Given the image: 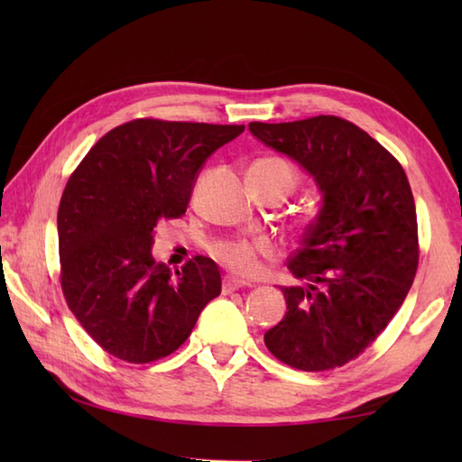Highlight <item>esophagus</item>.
<instances>
[{
	"label": "esophagus",
	"mask_w": 462,
	"mask_h": 462,
	"mask_svg": "<svg viewBox=\"0 0 462 462\" xmlns=\"http://www.w3.org/2000/svg\"><path fill=\"white\" fill-rule=\"evenodd\" d=\"M246 286H250V283L244 282V280H238V278H226L224 283H222V291H224V293H232V291H236V290H240V288H246Z\"/></svg>",
	"instance_id": "obj_1"
}]
</instances>
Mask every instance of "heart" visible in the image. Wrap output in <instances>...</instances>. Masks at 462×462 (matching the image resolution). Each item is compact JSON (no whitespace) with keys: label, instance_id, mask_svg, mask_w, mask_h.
Instances as JSON below:
<instances>
[{"label":"heart","instance_id":"heart-1","mask_svg":"<svg viewBox=\"0 0 462 462\" xmlns=\"http://www.w3.org/2000/svg\"><path fill=\"white\" fill-rule=\"evenodd\" d=\"M258 162L276 172L288 174L296 182V171L288 161L270 156V159H262ZM210 250L222 266L238 276H254L260 270L262 260H273L278 256V246L268 238H224L216 240Z\"/></svg>","mask_w":462,"mask_h":462}]
</instances>
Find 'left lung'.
<instances>
[{
    "instance_id": "1",
    "label": "left lung",
    "mask_w": 462,
    "mask_h": 462,
    "mask_svg": "<svg viewBox=\"0 0 462 462\" xmlns=\"http://www.w3.org/2000/svg\"><path fill=\"white\" fill-rule=\"evenodd\" d=\"M250 133L306 169L323 204L282 288L286 316L266 331L273 357L301 371L346 365L405 301L419 266L413 192L387 149L341 116L250 123Z\"/></svg>"
}]
</instances>
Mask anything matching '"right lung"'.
<instances>
[{
	"instance_id": "1",
	"label": "right lung",
	"mask_w": 462,
	"mask_h": 462,
	"mask_svg": "<svg viewBox=\"0 0 462 462\" xmlns=\"http://www.w3.org/2000/svg\"><path fill=\"white\" fill-rule=\"evenodd\" d=\"M244 125L134 119L101 136L69 176L57 212L61 290L83 329L129 363L171 356L206 303L218 266L194 256L174 273L156 263L159 220L180 218L206 159Z\"/></svg>"
}]
</instances>
